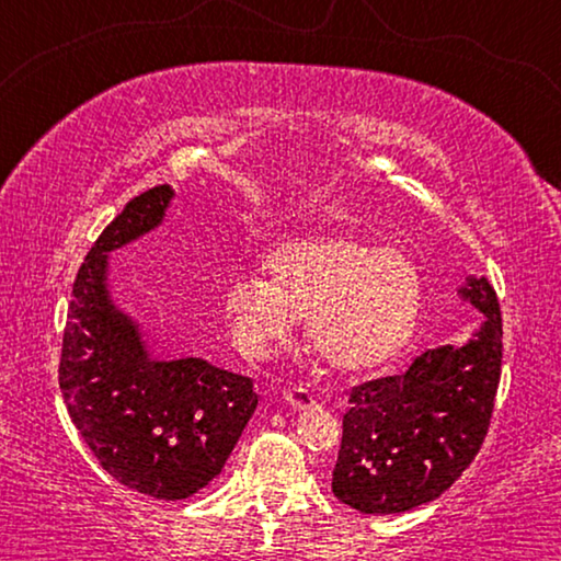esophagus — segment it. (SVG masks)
<instances>
[{
    "label": "esophagus",
    "instance_id": "obj_1",
    "mask_svg": "<svg viewBox=\"0 0 561 561\" xmlns=\"http://www.w3.org/2000/svg\"><path fill=\"white\" fill-rule=\"evenodd\" d=\"M284 401H287L294 408V411H304V408L314 405V396L309 393V388L294 386V388H287V391H284Z\"/></svg>",
    "mask_w": 561,
    "mask_h": 561
}]
</instances>
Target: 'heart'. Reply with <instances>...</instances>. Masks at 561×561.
Returning <instances> with one entry per match:
<instances>
[{"label": "heart", "mask_w": 561, "mask_h": 561, "mask_svg": "<svg viewBox=\"0 0 561 561\" xmlns=\"http://www.w3.org/2000/svg\"><path fill=\"white\" fill-rule=\"evenodd\" d=\"M267 277L234 274L222 309L237 346L252 356L287 341L301 317L314 356L358 374L391 360L413 336L423 301L421 270L398 247L351 232L289 240L267 254Z\"/></svg>", "instance_id": "heart-1"}]
</instances>
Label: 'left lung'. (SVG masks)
I'll return each instance as SVG.
<instances>
[{"label": "left lung", "instance_id": "8db88e82", "mask_svg": "<svg viewBox=\"0 0 561 561\" xmlns=\"http://www.w3.org/2000/svg\"><path fill=\"white\" fill-rule=\"evenodd\" d=\"M482 314L460 346L417 356L401 376L351 388L339 460L336 500L366 515H398L440 497L485 440L502 366V317L485 277L458 289Z\"/></svg>", "mask_w": 561, "mask_h": 561}]
</instances>
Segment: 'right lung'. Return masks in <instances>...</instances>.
Instances as JSON below:
<instances>
[{"mask_svg":"<svg viewBox=\"0 0 561 561\" xmlns=\"http://www.w3.org/2000/svg\"><path fill=\"white\" fill-rule=\"evenodd\" d=\"M173 187L123 207L79 267L66 317L59 388L76 431L111 478L158 500H185L222 472L257 408L252 378L203 358L158 360L113 304L108 252L163 222Z\"/></svg>","mask_w":561,"mask_h":561,"instance_id":"1","label":"right lung"}]
</instances>
